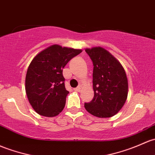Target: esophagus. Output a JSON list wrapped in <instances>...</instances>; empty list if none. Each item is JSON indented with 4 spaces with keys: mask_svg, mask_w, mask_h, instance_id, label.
<instances>
[{
    "mask_svg": "<svg viewBox=\"0 0 155 155\" xmlns=\"http://www.w3.org/2000/svg\"><path fill=\"white\" fill-rule=\"evenodd\" d=\"M74 91H77V92H79V91H81V87L80 86H79V87H76V88H74Z\"/></svg>",
    "mask_w": 155,
    "mask_h": 155,
    "instance_id": "1",
    "label": "esophagus"
}]
</instances>
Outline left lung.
I'll return each instance as SVG.
<instances>
[{"instance_id":"left-lung-1","label":"left lung","mask_w":155,"mask_h":155,"mask_svg":"<svg viewBox=\"0 0 155 155\" xmlns=\"http://www.w3.org/2000/svg\"><path fill=\"white\" fill-rule=\"evenodd\" d=\"M94 64V97L84 103L86 110L99 118L117 114L126 102L128 83L123 65L110 53L101 47L86 48Z\"/></svg>"}]
</instances>
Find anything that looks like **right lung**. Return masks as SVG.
<instances>
[{
	"label": "right lung",
	"mask_w": 155,
	"mask_h": 155,
	"mask_svg": "<svg viewBox=\"0 0 155 155\" xmlns=\"http://www.w3.org/2000/svg\"><path fill=\"white\" fill-rule=\"evenodd\" d=\"M82 51L53 45L32 58L26 74L25 90L29 102L37 114L53 117L62 111L69 94L64 87L63 68Z\"/></svg>",
	"instance_id": "obj_1"
}]
</instances>
